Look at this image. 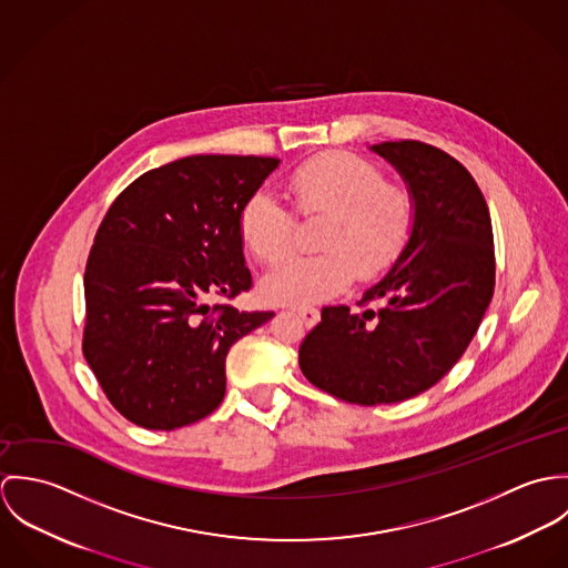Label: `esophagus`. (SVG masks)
Masks as SVG:
<instances>
[{
  "label": "esophagus",
  "mask_w": 568,
  "mask_h": 568,
  "mask_svg": "<svg viewBox=\"0 0 568 568\" xmlns=\"http://www.w3.org/2000/svg\"><path fill=\"white\" fill-rule=\"evenodd\" d=\"M297 315L302 317V322L308 325V327L320 324V320H322V315H320L317 308H297Z\"/></svg>",
  "instance_id": "obj_1"
}]
</instances>
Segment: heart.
Wrapping results in <instances>:
<instances>
[{
    "label": "heart",
    "mask_w": 568,
    "mask_h": 568,
    "mask_svg": "<svg viewBox=\"0 0 568 568\" xmlns=\"http://www.w3.org/2000/svg\"><path fill=\"white\" fill-rule=\"evenodd\" d=\"M288 194L304 216L327 214L315 255H293L262 280V297L282 306H308L341 293L356 275L374 277L405 251L417 221V203L403 183L356 153L327 151L300 163ZM239 232L264 264L282 260L293 244L295 216L271 190H255L239 212Z\"/></svg>",
    "instance_id": "heart-1"
}]
</instances>
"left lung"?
I'll return each instance as SVG.
<instances>
[{"mask_svg":"<svg viewBox=\"0 0 568 568\" xmlns=\"http://www.w3.org/2000/svg\"><path fill=\"white\" fill-rule=\"evenodd\" d=\"M372 151L415 196L413 236L361 311L325 306L300 347L315 387L363 406L408 400L453 369L486 315L496 268L486 199L462 163L415 140Z\"/></svg>","mask_w":568,"mask_h":568,"instance_id":"obj_1","label":"left lung"}]
</instances>
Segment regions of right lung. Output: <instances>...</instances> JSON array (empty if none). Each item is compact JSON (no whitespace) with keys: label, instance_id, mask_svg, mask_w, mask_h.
<instances>
[{"label":"right lung","instance_id":"add662e5","mask_svg":"<svg viewBox=\"0 0 568 568\" xmlns=\"http://www.w3.org/2000/svg\"><path fill=\"white\" fill-rule=\"evenodd\" d=\"M277 165L183 158L138 176L104 214L84 268L82 354L133 424L172 430L210 415L230 347L273 317L210 300L251 288L239 212Z\"/></svg>","mask_w":568,"mask_h":568}]
</instances>
